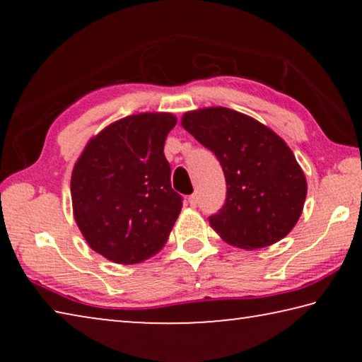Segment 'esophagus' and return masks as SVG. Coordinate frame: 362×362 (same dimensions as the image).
Returning <instances> with one entry per match:
<instances>
[{"label":"esophagus","mask_w":362,"mask_h":362,"mask_svg":"<svg viewBox=\"0 0 362 362\" xmlns=\"http://www.w3.org/2000/svg\"><path fill=\"white\" fill-rule=\"evenodd\" d=\"M188 203H189V206L192 207H196V204H198V198H196V194H192L188 198Z\"/></svg>","instance_id":"1"}]
</instances>
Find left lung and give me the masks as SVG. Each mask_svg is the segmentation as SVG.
Listing matches in <instances>:
<instances>
[{"mask_svg":"<svg viewBox=\"0 0 362 362\" xmlns=\"http://www.w3.org/2000/svg\"><path fill=\"white\" fill-rule=\"evenodd\" d=\"M182 126L223 169L225 204L209 217L220 238L254 250L289 235L302 216L306 179L284 140L257 119L225 107L188 112Z\"/></svg>","mask_w":362,"mask_h":362,"instance_id":"left-lung-1","label":"left lung"}]
</instances>
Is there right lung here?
I'll use <instances>...</instances> for the list:
<instances>
[{
    "label": "right lung",
    "instance_id": "1",
    "mask_svg": "<svg viewBox=\"0 0 362 362\" xmlns=\"http://www.w3.org/2000/svg\"><path fill=\"white\" fill-rule=\"evenodd\" d=\"M170 113L126 116L86 145L71 174L73 216L90 249L115 263H140L163 249L182 209L170 187L164 142Z\"/></svg>",
    "mask_w": 362,
    "mask_h": 362
}]
</instances>
